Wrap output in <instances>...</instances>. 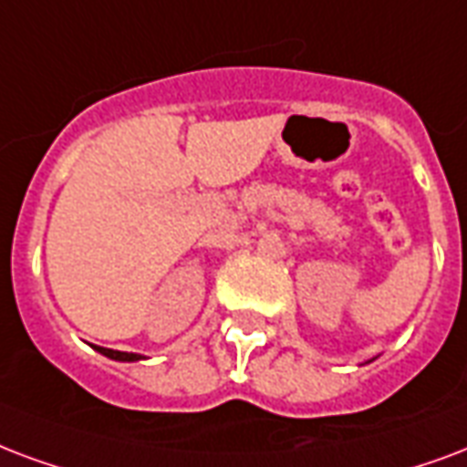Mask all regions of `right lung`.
<instances>
[{
	"instance_id": "add662e5",
	"label": "right lung",
	"mask_w": 467,
	"mask_h": 467,
	"mask_svg": "<svg viewBox=\"0 0 467 467\" xmlns=\"http://www.w3.org/2000/svg\"><path fill=\"white\" fill-rule=\"evenodd\" d=\"M98 352H102V355L109 358V360H119V362L144 360V355H137V352H119V350H109V348H98Z\"/></svg>"
}]
</instances>
